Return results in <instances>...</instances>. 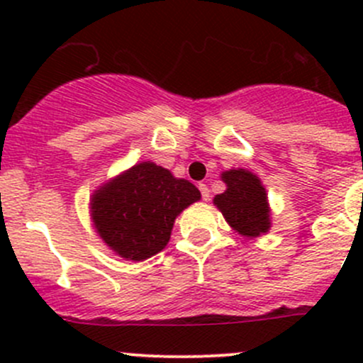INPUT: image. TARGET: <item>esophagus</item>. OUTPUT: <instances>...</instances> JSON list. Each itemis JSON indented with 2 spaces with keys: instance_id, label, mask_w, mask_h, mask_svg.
<instances>
[{
  "instance_id": "obj_1",
  "label": "esophagus",
  "mask_w": 363,
  "mask_h": 363,
  "mask_svg": "<svg viewBox=\"0 0 363 363\" xmlns=\"http://www.w3.org/2000/svg\"><path fill=\"white\" fill-rule=\"evenodd\" d=\"M199 189H200V193H202V199L205 200V202H207V200H208V195H211V193H208L207 184H203V182H200V184H199Z\"/></svg>"
}]
</instances>
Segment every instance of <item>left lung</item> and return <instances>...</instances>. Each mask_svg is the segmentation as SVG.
I'll return each instance as SVG.
<instances>
[{"label":"left lung","instance_id":"1","mask_svg":"<svg viewBox=\"0 0 363 363\" xmlns=\"http://www.w3.org/2000/svg\"><path fill=\"white\" fill-rule=\"evenodd\" d=\"M221 181L226 189L216 195L212 202L232 230L247 239L265 235L272 226V219L269 196L258 175L246 168H230L223 172Z\"/></svg>","mask_w":363,"mask_h":363}]
</instances>
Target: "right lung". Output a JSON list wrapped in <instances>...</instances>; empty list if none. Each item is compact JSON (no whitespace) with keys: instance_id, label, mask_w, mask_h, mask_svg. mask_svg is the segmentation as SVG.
<instances>
[{"instance_id":"right-lung-1","label":"right lung","mask_w":363,"mask_h":363,"mask_svg":"<svg viewBox=\"0 0 363 363\" xmlns=\"http://www.w3.org/2000/svg\"><path fill=\"white\" fill-rule=\"evenodd\" d=\"M200 199L195 184L155 161H140L94 189L89 214L108 250L144 262L164 250L177 216Z\"/></svg>"}]
</instances>
